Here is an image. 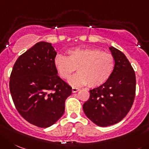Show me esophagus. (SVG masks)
Returning <instances> with one entry per match:
<instances>
[{
  "instance_id": "obj_1",
  "label": "esophagus",
  "mask_w": 149,
  "mask_h": 149,
  "mask_svg": "<svg viewBox=\"0 0 149 149\" xmlns=\"http://www.w3.org/2000/svg\"><path fill=\"white\" fill-rule=\"evenodd\" d=\"M79 90V88H77V87H73V88H72V92H73V93H77Z\"/></svg>"
}]
</instances>
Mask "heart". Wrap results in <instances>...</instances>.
<instances>
[{
  "label": "heart",
  "mask_w": 149,
  "mask_h": 149,
  "mask_svg": "<svg viewBox=\"0 0 149 149\" xmlns=\"http://www.w3.org/2000/svg\"><path fill=\"white\" fill-rule=\"evenodd\" d=\"M68 56L58 54L54 59V65L62 79H68L76 70L79 73L69 79L73 87L88 84L97 87L108 81L115 68L113 56L96 48L81 47L67 51Z\"/></svg>",
  "instance_id": "heart-1"
}]
</instances>
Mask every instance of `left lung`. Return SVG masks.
<instances>
[{"instance_id": "8db88e82", "label": "left lung", "mask_w": 149, "mask_h": 149, "mask_svg": "<svg viewBox=\"0 0 149 149\" xmlns=\"http://www.w3.org/2000/svg\"><path fill=\"white\" fill-rule=\"evenodd\" d=\"M115 68L108 81L90 90V98L83 105L86 116L99 126L120 122L127 115L135 96V73L126 56L111 46Z\"/></svg>"}]
</instances>
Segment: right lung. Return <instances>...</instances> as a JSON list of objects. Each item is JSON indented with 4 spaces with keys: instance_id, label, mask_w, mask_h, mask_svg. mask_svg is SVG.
Listing matches in <instances>:
<instances>
[{
    "instance_id": "add662e5",
    "label": "right lung",
    "mask_w": 149,
    "mask_h": 149,
    "mask_svg": "<svg viewBox=\"0 0 149 149\" xmlns=\"http://www.w3.org/2000/svg\"><path fill=\"white\" fill-rule=\"evenodd\" d=\"M56 56L51 43H36L18 57L10 76L9 90L17 110L38 127H49L57 121L72 93V87L57 75Z\"/></svg>"
}]
</instances>
